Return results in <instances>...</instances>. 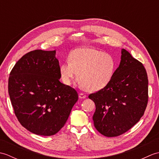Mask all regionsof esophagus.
<instances>
[{
  "label": "esophagus",
  "instance_id": "esophagus-1",
  "mask_svg": "<svg viewBox=\"0 0 159 159\" xmlns=\"http://www.w3.org/2000/svg\"><path fill=\"white\" fill-rule=\"evenodd\" d=\"M79 97V98H86V95L84 93H80Z\"/></svg>",
  "mask_w": 159,
  "mask_h": 159
}]
</instances>
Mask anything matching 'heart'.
I'll list each match as a JSON object with an SVG mask.
<instances>
[{
	"label": "heart",
	"instance_id": "b5f03b06",
	"mask_svg": "<svg viewBox=\"0 0 159 159\" xmlns=\"http://www.w3.org/2000/svg\"><path fill=\"white\" fill-rule=\"evenodd\" d=\"M115 71L116 61L112 56L91 48L74 50L70 61L60 67L61 76L66 85H70L76 79L79 73L80 85L91 92H96L109 85Z\"/></svg>",
	"mask_w": 159,
	"mask_h": 159
}]
</instances>
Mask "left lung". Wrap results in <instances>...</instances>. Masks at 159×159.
<instances>
[{"label":"left lung","instance_id":"obj_1","mask_svg":"<svg viewBox=\"0 0 159 159\" xmlns=\"http://www.w3.org/2000/svg\"><path fill=\"white\" fill-rule=\"evenodd\" d=\"M96 104L94 126L108 137H117L134 126L143 116L148 101V79L143 65L125 49L109 85L91 93Z\"/></svg>","mask_w":159,"mask_h":159}]
</instances>
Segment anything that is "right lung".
Returning a JSON list of instances; mask_svg holds the SVG:
<instances>
[{"instance_id": "add662e5", "label": "right lung", "mask_w": 159, "mask_h": 159, "mask_svg": "<svg viewBox=\"0 0 159 159\" xmlns=\"http://www.w3.org/2000/svg\"><path fill=\"white\" fill-rule=\"evenodd\" d=\"M55 53L33 50L20 59L9 74L8 92L17 119L39 135L58 133L79 99L75 89L59 81Z\"/></svg>"}]
</instances>
